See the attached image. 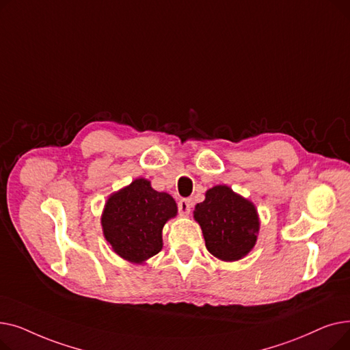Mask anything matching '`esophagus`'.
<instances>
[{
  "label": "esophagus",
  "instance_id": "1",
  "mask_svg": "<svg viewBox=\"0 0 350 350\" xmlns=\"http://www.w3.org/2000/svg\"><path fill=\"white\" fill-rule=\"evenodd\" d=\"M191 206H193V203H191L189 198H181L178 201V211H180V214L187 217L190 214V211H191Z\"/></svg>",
  "mask_w": 350,
  "mask_h": 350
}]
</instances>
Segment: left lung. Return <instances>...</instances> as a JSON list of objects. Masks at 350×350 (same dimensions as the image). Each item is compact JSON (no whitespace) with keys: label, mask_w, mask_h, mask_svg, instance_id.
<instances>
[{"label":"left lung","mask_w":350,"mask_h":350,"mask_svg":"<svg viewBox=\"0 0 350 350\" xmlns=\"http://www.w3.org/2000/svg\"><path fill=\"white\" fill-rule=\"evenodd\" d=\"M193 217L203 231L206 247L224 262L240 261L255 247L260 232V215L251 200L230 186L218 185L206 191Z\"/></svg>","instance_id":"obj_1"}]
</instances>
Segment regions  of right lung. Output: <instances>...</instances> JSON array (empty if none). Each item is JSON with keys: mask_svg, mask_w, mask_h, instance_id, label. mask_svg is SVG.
<instances>
[{"mask_svg": "<svg viewBox=\"0 0 350 350\" xmlns=\"http://www.w3.org/2000/svg\"><path fill=\"white\" fill-rule=\"evenodd\" d=\"M177 215L174 198L156 191L149 180L136 178L110 194L100 224L105 240L120 258L143 265L163 248V227Z\"/></svg>", "mask_w": 350, "mask_h": 350, "instance_id": "1", "label": "right lung"}]
</instances>
